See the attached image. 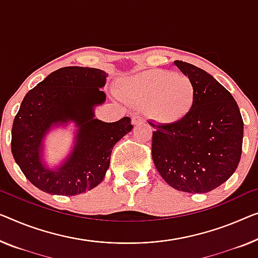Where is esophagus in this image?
Returning <instances> with one entry per match:
<instances>
[{
    "instance_id": "esophagus-1",
    "label": "esophagus",
    "mask_w": 258,
    "mask_h": 258,
    "mask_svg": "<svg viewBox=\"0 0 258 258\" xmlns=\"http://www.w3.org/2000/svg\"><path fill=\"white\" fill-rule=\"evenodd\" d=\"M144 122H145V119L142 118V117H140V116H134V117L132 118V124H133L134 126L140 125V124H144Z\"/></svg>"
}]
</instances>
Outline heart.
<instances>
[{"label":"heart","instance_id":"1","mask_svg":"<svg viewBox=\"0 0 258 258\" xmlns=\"http://www.w3.org/2000/svg\"><path fill=\"white\" fill-rule=\"evenodd\" d=\"M118 94L125 101L147 105L148 113L160 124L183 120L196 102V88L189 78L162 69L124 78L118 84Z\"/></svg>","mask_w":258,"mask_h":258}]
</instances>
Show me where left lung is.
Masks as SVG:
<instances>
[{"instance_id": "8db88e82", "label": "left lung", "mask_w": 258, "mask_h": 258, "mask_svg": "<svg viewBox=\"0 0 258 258\" xmlns=\"http://www.w3.org/2000/svg\"><path fill=\"white\" fill-rule=\"evenodd\" d=\"M196 88L191 112L176 124L148 120L152 156L162 178L174 189L206 194L225 183L239 166L243 120L230 92L194 64L174 61Z\"/></svg>"}]
</instances>
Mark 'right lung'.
<instances>
[{"label":"right lung","mask_w":258,"mask_h":258,"mask_svg":"<svg viewBox=\"0 0 258 258\" xmlns=\"http://www.w3.org/2000/svg\"><path fill=\"white\" fill-rule=\"evenodd\" d=\"M107 73L69 66L57 69L23 99L11 130V152L23 174L49 195L75 196L94 189L105 177L113 146L133 128L131 118L114 122L95 118L105 102L101 90ZM75 125L68 156L56 166L44 159L45 137L53 129Z\"/></svg>","instance_id":"obj_1"}]
</instances>
